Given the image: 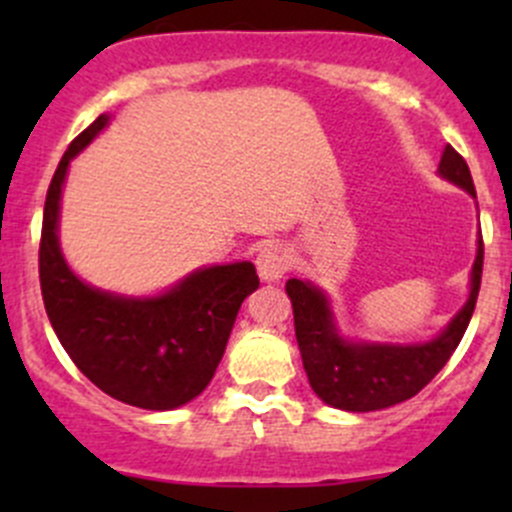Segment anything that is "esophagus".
Instances as JSON below:
<instances>
[{
  "mask_svg": "<svg viewBox=\"0 0 512 512\" xmlns=\"http://www.w3.org/2000/svg\"><path fill=\"white\" fill-rule=\"evenodd\" d=\"M292 267V252L285 245H265L257 255V272L265 282H277L285 277V272Z\"/></svg>",
  "mask_w": 512,
  "mask_h": 512,
  "instance_id": "34e87169",
  "label": "esophagus"
}]
</instances>
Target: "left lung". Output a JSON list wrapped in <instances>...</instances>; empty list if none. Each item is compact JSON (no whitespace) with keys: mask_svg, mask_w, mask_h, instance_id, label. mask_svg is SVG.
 Returning a JSON list of instances; mask_svg holds the SVG:
<instances>
[{"mask_svg":"<svg viewBox=\"0 0 512 512\" xmlns=\"http://www.w3.org/2000/svg\"><path fill=\"white\" fill-rule=\"evenodd\" d=\"M438 175L476 198L468 163L451 146L443 148ZM480 272H483V240L478 230L466 304L453 314L451 322L436 337L411 344L347 339L339 332L327 292L309 280H297V277L287 280L285 289L287 297L292 299L294 334L314 394L327 406L354 411V414L389 409L416 396L446 366L461 344L476 309Z\"/></svg>","mask_w":512,"mask_h":512,"instance_id":"left-lung-1","label":"left lung"}]
</instances>
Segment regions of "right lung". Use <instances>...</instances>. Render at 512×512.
<instances>
[{
    "mask_svg": "<svg viewBox=\"0 0 512 512\" xmlns=\"http://www.w3.org/2000/svg\"><path fill=\"white\" fill-rule=\"evenodd\" d=\"M101 113L61 158L44 203L39 280L46 314L81 374L113 399L148 411L185 406L223 359L247 294L260 287L252 262L210 265L165 292L128 297L81 280L59 245L61 190L71 160L108 126Z\"/></svg>",
    "mask_w": 512,
    "mask_h": 512,
    "instance_id": "add662e5",
    "label": "right lung"
}]
</instances>
